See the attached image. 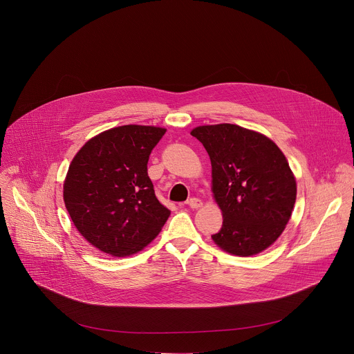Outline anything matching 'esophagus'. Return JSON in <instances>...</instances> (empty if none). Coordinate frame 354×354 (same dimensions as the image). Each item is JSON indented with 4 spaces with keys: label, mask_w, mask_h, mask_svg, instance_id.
<instances>
[{
    "label": "esophagus",
    "mask_w": 354,
    "mask_h": 354,
    "mask_svg": "<svg viewBox=\"0 0 354 354\" xmlns=\"http://www.w3.org/2000/svg\"><path fill=\"white\" fill-rule=\"evenodd\" d=\"M189 205H190V208H193V209H197V208H201L203 207V201L200 200V198H190V201H189Z\"/></svg>",
    "instance_id": "1"
}]
</instances>
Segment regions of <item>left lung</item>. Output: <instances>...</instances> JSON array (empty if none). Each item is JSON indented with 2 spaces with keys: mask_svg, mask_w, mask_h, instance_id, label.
<instances>
[{
  "mask_svg": "<svg viewBox=\"0 0 354 354\" xmlns=\"http://www.w3.org/2000/svg\"><path fill=\"white\" fill-rule=\"evenodd\" d=\"M212 165V197L223 225L212 236L227 254L252 257L273 245L291 219L297 179L280 147L266 135L234 124L190 132Z\"/></svg>",
  "mask_w": 354,
  "mask_h": 354,
  "instance_id": "obj_1",
  "label": "left lung"
}]
</instances>
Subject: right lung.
<instances>
[{"label": "right lung", "mask_w": 354, "mask_h": 354, "mask_svg": "<svg viewBox=\"0 0 354 354\" xmlns=\"http://www.w3.org/2000/svg\"><path fill=\"white\" fill-rule=\"evenodd\" d=\"M153 125H121L91 138L74 156L63 200L78 233L111 257H129L161 232L171 211L147 175L153 147L165 133Z\"/></svg>", "instance_id": "1"}]
</instances>
